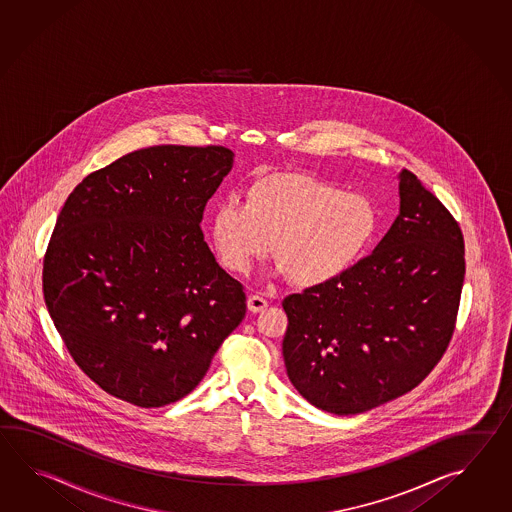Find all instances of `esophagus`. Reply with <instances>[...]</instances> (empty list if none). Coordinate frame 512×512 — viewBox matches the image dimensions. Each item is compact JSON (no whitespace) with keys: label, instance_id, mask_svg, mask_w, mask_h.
Wrapping results in <instances>:
<instances>
[{"label":"esophagus","instance_id":"1","mask_svg":"<svg viewBox=\"0 0 512 512\" xmlns=\"http://www.w3.org/2000/svg\"><path fill=\"white\" fill-rule=\"evenodd\" d=\"M267 305H269V302L260 294H251L249 300H247V307H249V311H252V313H260Z\"/></svg>","mask_w":512,"mask_h":512}]
</instances>
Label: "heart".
Instances as JSON below:
<instances>
[{
    "label": "heart",
    "instance_id": "obj_1",
    "mask_svg": "<svg viewBox=\"0 0 512 512\" xmlns=\"http://www.w3.org/2000/svg\"><path fill=\"white\" fill-rule=\"evenodd\" d=\"M379 218L370 199L309 175L261 177L240 199L221 201L212 240L223 265L251 271L272 240L278 272L298 285L331 282L368 252Z\"/></svg>",
    "mask_w": 512,
    "mask_h": 512
}]
</instances>
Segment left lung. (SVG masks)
<instances>
[{
    "label": "left lung",
    "instance_id": "1",
    "mask_svg": "<svg viewBox=\"0 0 512 512\" xmlns=\"http://www.w3.org/2000/svg\"><path fill=\"white\" fill-rule=\"evenodd\" d=\"M399 196V216L370 256L283 300L289 381L329 414H362L414 390L456 327L463 232L408 170Z\"/></svg>",
    "mask_w": 512,
    "mask_h": 512
}]
</instances>
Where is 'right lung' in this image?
Returning a JSON list of instances; mask_svg holds the SVG:
<instances>
[{
	"instance_id": "add662e5",
	"label": "right lung",
	"mask_w": 512,
	"mask_h": 512,
	"mask_svg": "<svg viewBox=\"0 0 512 512\" xmlns=\"http://www.w3.org/2000/svg\"><path fill=\"white\" fill-rule=\"evenodd\" d=\"M225 146H150L87 175L44 258V298L78 368L141 408L175 403L245 318V291L201 219L229 174Z\"/></svg>"
}]
</instances>
